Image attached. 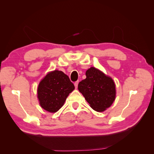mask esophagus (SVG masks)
Segmentation results:
<instances>
[{
  "instance_id": "obj_1",
  "label": "esophagus",
  "mask_w": 154,
  "mask_h": 154,
  "mask_svg": "<svg viewBox=\"0 0 154 154\" xmlns=\"http://www.w3.org/2000/svg\"><path fill=\"white\" fill-rule=\"evenodd\" d=\"M78 84H79V81H76V82H75V83H74V85H75V88H77V87H78Z\"/></svg>"
}]
</instances>
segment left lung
Wrapping results in <instances>:
<instances>
[{"mask_svg":"<svg viewBox=\"0 0 154 154\" xmlns=\"http://www.w3.org/2000/svg\"><path fill=\"white\" fill-rule=\"evenodd\" d=\"M86 79L78 85L90 106L97 112H104L109 108L116 99V85L112 77L94 67L86 71Z\"/></svg>","mask_w":154,"mask_h":154,"instance_id":"obj_1","label":"left lung"}]
</instances>
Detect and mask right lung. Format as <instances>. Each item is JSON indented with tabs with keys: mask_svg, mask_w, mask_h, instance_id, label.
I'll return each mask as SVG.
<instances>
[{
	"mask_svg": "<svg viewBox=\"0 0 154 154\" xmlns=\"http://www.w3.org/2000/svg\"><path fill=\"white\" fill-rule=\"evenodd\" d=\"M74 85L63 71L48 72L38 85L37 97L40 106L49 112L55 113L63 106Z\"/></svg>",
	"mask_w": 154,
	"mask_h": 154,
	"instance_id": "right-lung-1",
	"label": "right lung"
}]
</instances>
